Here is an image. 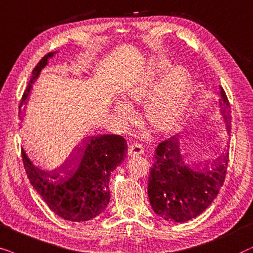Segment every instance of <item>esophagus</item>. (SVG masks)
I'll return each mask as SVG.
<instances>
[{"label":"esophagus","mask_w":253,"mask_h":253,"mask_svg":"<svg viewBox=\"0 0 253 253\" xmlns=\"http://www.w3.org/2000/svg\"><path fill=\"white\" fill-rule=\"evenodd\" d=\"M143 151H144L143 147L141 146L140 143H137V142H133V143H130V144H129V147H128V151H127V153H128L129 156H135V155L143 154Z\"/></svg>","instance_id":"34e87169"}]
</instances>
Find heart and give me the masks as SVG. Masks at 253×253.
Listing matches in <instances>:
<instances>
[{
    "mask_svg": "<svg viewBox=\"0 0 253 253\" xmlns=\"http://www.w3.org/2000/svg\"><path fill=\"white\" fill-rule=\"evenodd\" d=\"M171 68L172 65L167 61L158 63L151 73V76L127 92V99L129 102L140 103L150 98L157 89L158 77ZM190 89V77L184 69L173 70L167 76L157 93H154L155 95H152L153 97L147 105V119L155 128L166 130L177 123L187 103ZM116 110L119 116L123 117L129 113L128 107L123 103H117Z\"/></svg>",
    "mask_w": 253,
    "mask_h": 253,
    "instance_id": "1",
    "label": "heart"
}]
</instances>
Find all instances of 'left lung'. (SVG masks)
Wrapping results in <instances>:
<instances>
[{
  "instance_id": "1",
  "label": "left lung",
  "mask_w": 253,
  "mask_h": 253,
  "mask_svg": "<svg viewBox=\"0 0 253 253\" xmlns=\"http://www.w3.org/2000/svg\"><path fill=\"white\" fill-rule=\"evenodd\" d=\"M221 112L230 125V104L221 86ZM229 128V127H228ZM148 195L155 213L167 221L186 222L200 215L221 190L227 174L229 149L204 172L185 166L176 136L162 141L154 154Z\"/></svg>"
}]
</instances>
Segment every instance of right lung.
<instances>
[{
	"label": "right lung",
	"mask_w": 253,
	"mask_h": 253,
	"mask_svg": "<svg viewBox=\"0 0 253 253\" xmlns=\"http://www.w3.org/2000/svg\"><path fill=\"white\" fill-rule=\"evenodd\" d=\"M50 55L43 56L32 70L19 109L25 104L32 83ZM21 151L30 183L49 210L67 221L82 222L96 217L107 207L110 174L124 161L127 143L123 136L114 134L90 136L70 160L54 170L42 169L30 160L23 148Z\"/></svg>",
	"instance_id": "obj_1"
}]
</instances>
